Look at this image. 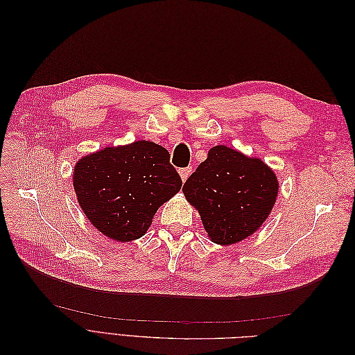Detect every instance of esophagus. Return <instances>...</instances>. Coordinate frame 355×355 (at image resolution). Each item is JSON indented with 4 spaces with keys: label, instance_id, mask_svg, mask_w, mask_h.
I'll return each mask as SVG.
<instances>
[{
    "label": "esophagus",
    "instance_id": "34e87169",
    "mask_svg": "<svg viewBox=\"0 0 355 355\" xmlns=\"http://www.w3.org/2000/svg\"><path fill=\"white\" fill-rule=\"evenodd\" d=\"M191 171H192V167H184V168H180L179 170V175H180V178H182V180H187L188 179V176L191 175Z\"/></svg>",
    "mask_w": 355,
    "mask_h": 355
}]
</instances>
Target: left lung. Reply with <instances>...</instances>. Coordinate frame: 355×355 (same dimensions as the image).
<instances>
[{"label": "left lung", "mask_w": 355, "mask_h": 355, "mask_svg": "<svg viewBox=\"0 0 355 355\" xmlns=\"http://www.w3.org/2000/svg\"><path fill=\"white\" fill-rule=\"evenodd\" d=\"M182 191L198 210L209 237L218 244H234L265 222L277 198L278 182L261 159L218 145Z\"/></svg>", "instance_id": "8db88e82"}]
</instances>
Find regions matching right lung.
Here are the masks:
<instances>
[{
	"instance_id": "1",
	"label": "right lung",
	"mask_w": 355,
	"mask_h": 355,
	"mask_svg": "<svg viewBox=\"0 0 355 355\" xmlns=\"http://www.w3.org/2000/svg\"><path fill=\"white\" fill-rule=\"evenodd\" d=\"M182 179L167 149L139 141L81 158L73 188L89 220L116 241L145 235L161 204L179 192Z\"/></svg>"
}]
</instances>
